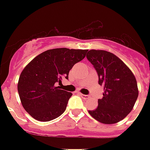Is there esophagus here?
Masks as SVG:
<instances>
[{
	"instance_id": "obj_1",
	"label": "esophagus",
	"mask_w": 150,
	"mask_h": 150,
	"mask_svg": "<svg viewBox=\"0 0 150 150\" xmlns=\"http://www.w3.org/2000/svg\"><path fill=\"white\" fill-rule=\"evenodd\" d=\"M79 95L81 96V97H82V99H84V100H87V99L89 98V96H88V95H84V94L82 93H79Z\"/></svg>"
}]
</instances>
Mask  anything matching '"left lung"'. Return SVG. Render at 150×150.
I'll use <instances>...</instances> for the list:
<instances>
[{
	"label": "left lung",
	"instance_id": "1",
	"mask_svg": "<svg viewBox=\"0 0 150 150\" xmlns=\"http://www.w3.org/2000/svg\"><path fill=\"white\" fill-rule=\"evenodd\" d=\"M86 57L97 71L99 85L103 86L98 107L89 110V114L100 123H117L132 111L139 96L135 75L121 59L110 52L90 50Z\"/></svg>",
	"mask_w": 150,
	"mask_h": 150
}]
</instances>
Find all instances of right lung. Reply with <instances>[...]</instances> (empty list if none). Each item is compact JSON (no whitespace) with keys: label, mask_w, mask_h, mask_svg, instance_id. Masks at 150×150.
<instances>
[{"label":"right lung","mask_w":150,"mask_h":150,"mask_svg":"<svg viewBox=\"0 0 150 150\" xmlns=\"http://www.w3.org/2000/svg\"><path fill=\"white\" fill-rule=\"evenodd\" d=\"M88 50L56 48L33 58L22 70L18 92L24 109L33 118L49 121L63 114L71 93L55 84L68 79L69 71L86 57Z\"/></svg>","instance_id":"right-lung-1"}]
</instances>
